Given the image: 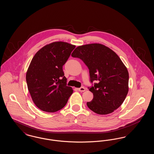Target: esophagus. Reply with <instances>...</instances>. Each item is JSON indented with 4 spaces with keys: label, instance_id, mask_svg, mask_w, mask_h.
<instances>
[{
    "label": "esophagus",
    "instance_id": "esophagus-1",
    "mask_svg": "<svg viewBox=\"0 0 154 154\" xmlns=\"http://www.w3.org/2000/svg\"><path fill=\"white\" fill-rule=\"evenodd\" d=\"M77 90L79 91H80V92H84L85 91V88H84V87H81V88H78Z\"/></svg>",
    "mask_w": 154,
    "mask_h": 154
}]
</instances>
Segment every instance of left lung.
<instances>
[{
	"label": "left lung",
	"mask_w": 154,
	"mask_h": 154,
	"mask_svg": "<svg viewBox=\"0 0 154 154\" xmlns=\"http://www.w3.org/2000/svg\"><path fill=\"white\" fill-rule=\"evenodd\" d=\"M72 57L88 66L91 82H98L89 88L94 98L87 103L88 108L100 115L117 109L129 91V73L117 54L103 44L93 43L77 47Z\"/></svg>",
	"instance_id": "obj_1"
}]
</instances>
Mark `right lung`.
Masks as SVG:
<instances>
[{
    "label": "right lung",
    "mask_w": 154,
    "mask_h": 154,
    "mask_svg": "<svg viewBox=\"0 0 154 154\" xmlns=\"http://www.w3.org/2000/svg\"><path fill=\"white\" fill-rule=\"evenodd\" d=\"M75 45L63 42L47 44L37 52L26 74L32 100L43 111L54 112L62 109L73 92L66 85L62 67Z\"/></svg>",
    "instance_id": "obj_1"
}]
</instances>
